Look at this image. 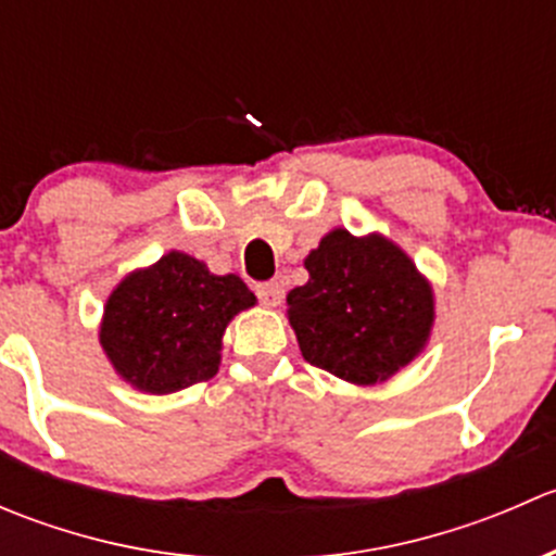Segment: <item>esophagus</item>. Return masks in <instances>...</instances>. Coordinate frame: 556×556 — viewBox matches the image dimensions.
<instances>
[{
	"mask_svg": "<svg viewBox=\"0 0 556 556\" xmlns=\"http://www.w3.org/2000/svg\"><path fill=\"white\" fill-rule=\"evenodd\" d=\"M257 299L266 306H279L285 299V288L279 282H263L257 285Z\"/></svg>",
	"mask_w": 556,
	"mask_h": 556,
	"instance_id": "1",
	"label": "esophagus"
}]
</instances>
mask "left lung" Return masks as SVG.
I'll return each mask as SVG.
<instances>
[{"mask_svg":"<svg viewBox=\"0 0 556 556\" xmlns=\"http://www.w3.org/2000/svg\"><path fill=\"white\" fill-rule=\"evenodd\" d=\"M304 266L309 282L288 293V319L312 366L352 384H377L425 350L433 288L395 242L333 228Z\"/></svg>","mask_w":556,"mask_h":556,"instance_id":"obj_1","label":"left lung"}]
</instances>
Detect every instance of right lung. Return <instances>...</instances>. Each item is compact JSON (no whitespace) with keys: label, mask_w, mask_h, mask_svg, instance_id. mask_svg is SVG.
<instances>
[{"label":"right lung","mask_w":556,"mask_h":556,"mask_svg":"<svg viewBox=\"0 0 556 556\" xmlns=\"http://www.w3.org/2000/svg\"><path fill=\"white\" fill-rule=\"evenodd\" d=\"M250 306L255 295L237 274L217 277L206 263L172 250L112 290L99 344L117 377L169 395L215 377L223 333Z\"/></svg>","instance_id":"right-lung-1"}]
</instances>
